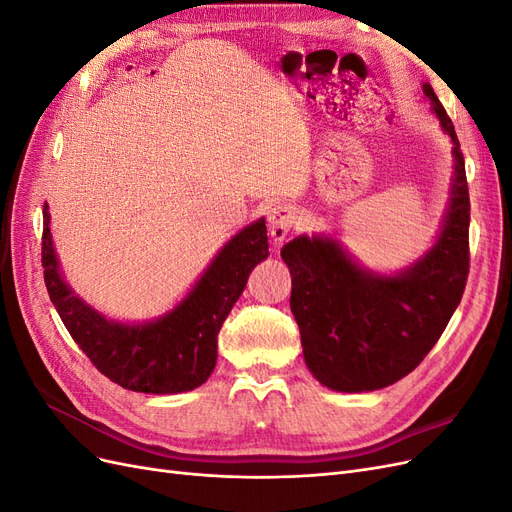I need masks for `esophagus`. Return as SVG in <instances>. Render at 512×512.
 <instances>
[{"instance_id":"1","label":"esophagus","mask_w":512,"mask_h":512,"mask_svg":"<svg viewBox=\"0 0 512 512\" xmlns=\"http://www.w3.org/2000/svg\"><path fill=\"white\" fill-rule=\"evenodd\" d=\"M269 232L275 243H282L286 237L290 228L294 226V222H297V207L292 205H275L271 211H269Z\"/></svg>"}]
</instances>
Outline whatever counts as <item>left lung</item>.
Instances as JSON below:
<instances>
[{"label": "left lung", "instance_id": "8db88e82", "mask_svg": "<svg viewBox=\"0 0 512 512\" xmlns=\"http://www.w3.org/2000/svg\"><path fill=\"white\" fill-rule=\"evenodd\" d=\"M453 138V198L436 245L395 277L356 267L333 239L297 237L282 247L292 275L290 309L307 369L333 391L384 389L418 367L436 346L466 290L470 194L451 117L423 85Z\"/></svg>", "mask_w": 512, "mask_h": 512}]
</instances>
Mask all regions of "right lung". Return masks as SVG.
I'll return each instance as SVG.
<instances>
[{
  "label": "right lung",
  "mask_w": 512,
  "mask_h": 512,
  "mask_svg": "<svg viewBox=\"0 0 512 512\" xmlns=\"http://www.w3.org/2000/svg\"><path fill=\"white\" fill-rule=\"evenodd\" d=\"M269 256L267 226L258 220L232 237L173 312L149 324L106 320L61 280L44 205V284L61 322L100 374L136 393L170 395L207 382L218 359V333L252 269Z\"/></svg>",
  "instance_id": "right-lung-1"
}]
</instances>
